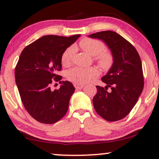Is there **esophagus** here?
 <instances>
[{
  "instance_id": "esophagus-1",
  "label": "esophagus",
  "mask_w": 159,
  "mask_h": 159,
  "mask_svg": "<svg viewBox=\"0 0 159 159\" xmlns=\"http://www.w3.org/2000/svg\"><path fill=\"white\" fill-rule=\"evenodd\" d=\"M74 85H75V88L77 89V90H81V89H82V88H84L83 84H80L75 83V84H74Z\"/></svg>"
}]
</instances>
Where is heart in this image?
Listing matches in <instances>:
<instances>
[{
    "label": "heart",
    "mask_w": 159,
    "mask_h": 159,
    "mask_svg": "<svg viewBox=\"0 0 159 159\" xmlns=\"http://www.w3.org/2000/svg\"><path fill=\"white\" fill-rule=\"evenodd\" d=\"M80 46L89 55L95 56V60L103 69L110 68L113 64L112 55L104 51L105 45L101 41L92 38H84L80 42ZM75 48L69 47L61 56V64L64 66H69L71 63ZM98 75V70L95 67L82 68L75 67L67 72V79L76 84H83Z\"/></svg>",
    "instance_id": "heart-1"
}]
</instances>
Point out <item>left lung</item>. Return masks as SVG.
<instances>
[{
	"label": "left lung",
	"instance_id": "obj_1",
	"mask_svg": "<svg viewBox=\"0 0 159 159\" xmlns=\"http://www.w3.org/2000/svg\"><path fill=\"white\" fill-rule=\"evenodd\" d=\"M88 37L103 41L113 57L111 67L101 78L106 86H96L94 108L106 121L120 120L129 114L143 92L144 80L140 56L131 43L115 32H99Z\"/></svg>",
	"mask_w": 159,
	"mask_h": 159
}]
</instances>
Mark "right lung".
<instances>
[{
  "label": "right lung",
  "mask_w": 159,
  "mask_h": 159,
  "mask_svg": "<svg viewBox=\"0 0 159 159\" xmlns=\"http://www.w3.org/2000/svg\"><path fill=\"white\" fill-rule=\"evenodd\" d=\"M80 37L45 35L25 48L15 68V80L21 101L32 118L43 124L56 123L64 116L75 88L69 81H60L61 56ZM53 81L62 84L51 91Z\"/></svg>",
  "instance_id": "1"
}]
</instances>
